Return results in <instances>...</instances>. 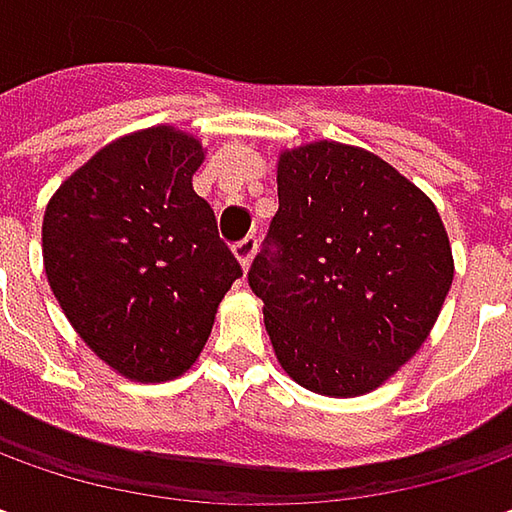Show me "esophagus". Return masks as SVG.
Masks as SVG:
<instances>
[{
	"instance_id": "esophagus-1",
	"label": "esophagus",
	"mask_w": 512,
	"mask_h": 512,
	"mask_svg": "<svg viewBox=\"0 0 512 512\" xmlns=\"http://www.w3.org/2000/svg\"><path fill=\"white\" fill-rule=\"evenodd\" d=\"M233 256L239 259V265L250 267V262H253V256H256V236H247V239H242L239 245L233 247Z\"/></svg>"
}]
</instances>
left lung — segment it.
<instances>
[{
    "mask_svg": "<svg viewBox=\"0 0 512 512\" xmlns=\"http://www.w3.org/2000/svg\"><path fill=\"white\" fill-rule=\"evenodd\" d=\"M279 210L247 282L296 384L350 399L407 364L442 313L453 250L430 196L376 153H279Z\"/></svg>",
    "mask_w": 512,
    "mask_h": 512,
    "instance_id": "8db88e82",
    "label": "left lung"
}]
</instances>
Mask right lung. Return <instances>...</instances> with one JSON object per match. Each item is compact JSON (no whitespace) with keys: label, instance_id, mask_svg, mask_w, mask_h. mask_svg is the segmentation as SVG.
I'll list each match as a JSON object with an SVG mask.
<instances>
[{"label":"right lung","instance_id":"add662e5","mask_svg":"<svg viewBox=\"0 0 512 512\" xmlns=\"http://www.w3.org/2000/svg\"><path fill=\"white\" fill-rule=\"evenodd\" d=\"M202 162L185 130H136L93 153L45 207L50 290L82 342L130 382L190 370L242 276L193 190Z\"/></svg>","mask_w":512,"mask_h":512}]
</instances>
